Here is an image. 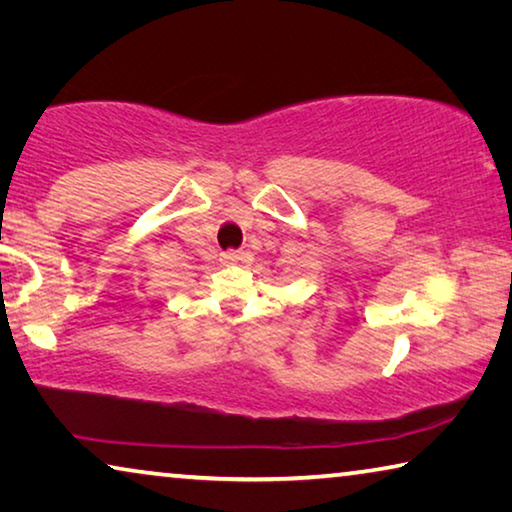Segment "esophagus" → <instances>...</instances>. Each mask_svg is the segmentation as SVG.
<instances>
[{"instance_id": "esophagus-1", "label": "esophagus", "mask_w": 512, "mask_h": 512, "mask_svg": "<svg viewBox=\"0 0 512 512\" xmlns=\"http://www.w3.org/2000/svg\"><path fill=\"white\" fill-rule=\"evenodd\" d=\"M241 259H244V253H235V250H232V253H225L223 255V262L225 264H239Z\"/></svg>"}]
</instances>
